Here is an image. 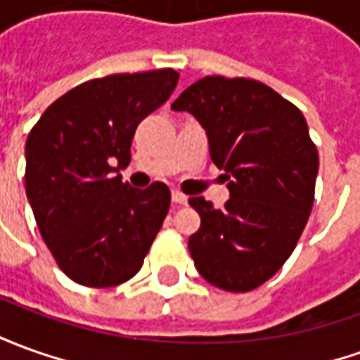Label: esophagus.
<instances>
[{"instance_id": "obj_1", "label": "esophagus", "mask_w": 360, "mask_h": 360, "mask_svg": "<svg viewBox=\"0 0 360 360\" xmlns=\"http://www.w3.org/2000/svg\"><path fill=\"white\" fill-rule=\"evenodd\" d=\"M172 202L178 205H186L188 204V195H184L182 192H178V190H172Z\"/></svg>"}]
</instances>
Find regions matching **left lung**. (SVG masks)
Masks as SVG:
<instances>
[{
    "instance_id": "obj_1",
    "label": "left lung",
    "mask_w": 360,
    "mask_h": 360,
    "mask_svg": "<svg viewBox=\"0 0 360 360\" xmlns=\"http://www.w3.org/2000/svg\"><path fill=\"white\" fill-rule=\"evenodd\" d=\"M172 109L205 129L229 190L221 210L190 200L202 217L188 241L195 269L227 292L259 288L288 260L311 213L319 156L308 123L280 94L247 78H202Z\"/></svg>"
}]
</instances>
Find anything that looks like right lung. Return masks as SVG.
Returning a JSON list of instances; mask_svg holds the SVG:
<instances>
[{"mask_svg": "<svg viewBox=\"0 0 360 360\" xmlns=\"http://www.w3.org/2000/svg\"><path fill=\"white\" fill-rule=\"evenodd\" d=\"M178 82L172 68L84 82L46 108L25 145V190L39 231L62 272L90 288L137 274L160 231L170 190H137L119 170L131 162L137 125Z\"/></svg>", "mask_w": 360, "mask_h": 360, "instance_id": "obj_1", "label": "right lung"}]
</instances>
